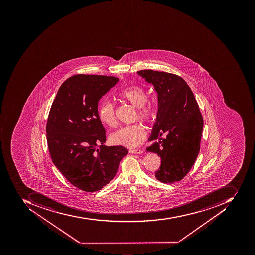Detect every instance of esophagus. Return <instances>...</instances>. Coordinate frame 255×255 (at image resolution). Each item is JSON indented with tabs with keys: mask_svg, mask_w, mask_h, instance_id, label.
<instances>
[{
	"mask_svg": "<svg viewBox=\"0 0 255 255\" xmlns=\"http://www.w3.org/2000/svg\"><path fill=\"white\" fill-rule=\"evenodd\" d=\"M129 153H131V154H140L143 153V151H142L141 150H139V149H136V150H129Z\"/></svg>",
	"mask_w": 255,
	"mask_h": 255,
	"instance_id": "obj_1",
	"label": "esophagus"
}]
</instances>
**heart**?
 Returning <instances> with one entry per match:
<instances>
[{"label": "heart", "mask_w": 255, "mask_h": 255, "mask_svg": "<svg viewBox=\"0 0 255 255\" xmlns=\"http://www.w3.org/2000/svg\"><path fill=\"white\" fill-rule=\"evenodd\" d=\"M121 99L137 108V116L142 121H151L156 115V105L147 101V93L140 86H132L123 89L119 94ZM100 120L105 125L113 127L116 124L114 105L108 100H103L98 108ZM146 132L143 126L136 123L119 128L111 135L113 144L127 147H135L146 139Z\"/></svg>", "instance_id": "obj_1"}]
</instances>
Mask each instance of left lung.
Instances as JSON below:
<instances>
[{"label":"left lung","instance_id":"obj_1","mask_svg":"<svg viewBox=\"0 0 255 255\" xmlns=\"http://www.w3.org/2000/svg\"><path fill=\"white\" fill-rule=\"evenodd\" d=\"M138 74L152 83L157 93L158 110L146 151L161 157L155 172L157 180L172 183L182 180L198 156L203 120L191 89L183 78L165 72L145 69Z\"/></svg>","mask_w":255,"mask_h":255}]
</instances>
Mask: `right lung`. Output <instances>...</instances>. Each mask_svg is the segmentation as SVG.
Returning <instances> with one entry per match:
<instances>
[{
    "label": "right lung",
    "mask_w": 255,
    "mask_h": 255,
    "mask_svg": "<svg viewBox=\"0 0 255 255\" xmlns=\"http://www.w3.org/2000/svg\"><path fill=\"white\" fill-rule=\"evenodd\" d=\"M119 81L114 76L79 74L60 87L47 119V145L54 165L71 184L86 192L110 183L128 154L107 146L98 101Z\"/></svg>",
    "instance_id": "right-lung-1"
}]
</instances>
